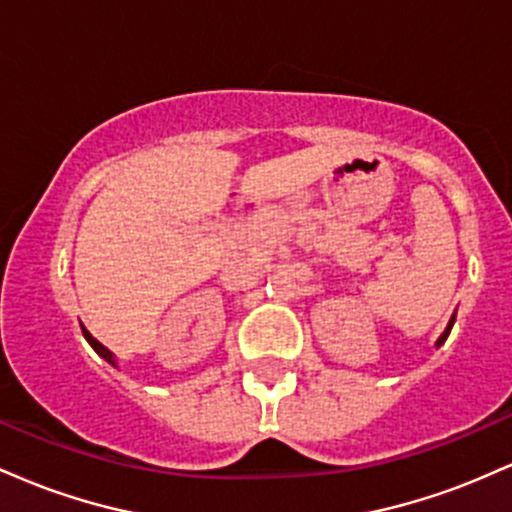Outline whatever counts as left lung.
Instances as JSON below:
<instances>
[{
	"instance_id": "1",
	"label": "left lung",
	"mask_w": 512,
	"mask_h": 512,
	"mask_svg": "<svg viewBox=\"0 0 512 512\" xmlns=\"http://www.w3.org/2000/svg\"><path fill=\"white\" fill-rule=\"evenodd\" d=\"M452 322H455V317H452V320H450L448 330H445L443 334H440V339H438V346H440V344H443V342H445V339H448V334H450V330H452Z\"/></svg>"
}]
</instances>
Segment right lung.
I'll list each match as a JSON object with an SVG mask.
<instances>
[{
  "label": "right lung",
  "mask_w": 512,
  "mask_h": 512,
  "mask_svg": "<svg viewBox=\"0 0 512 512\" xmlns=\"http://www.w3.org/2000/svg\"><path fill=\"white\" fill-rule=\"evenodd\" d=\"M84 337L88 339V344H91V346H93V349H96V351H98V354H101V356L105 358V361H108V363H113V366H115V361H113V354H110V351H108V349H105V346H103L101 342H98V339H96V337H93V334H91V332H88V330H84Z\"/></svg>",
  "instance_id": "1"
}]
</instances>
